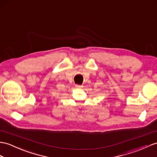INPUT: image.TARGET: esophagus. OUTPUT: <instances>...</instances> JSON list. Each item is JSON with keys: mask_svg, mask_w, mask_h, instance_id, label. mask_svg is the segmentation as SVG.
Returning a JSON list of instances; mask_svg holds the SVG:
<instances>
[{"mask_svg": "<svg viewBox=\"0 0 157 157\" xmlns=\"http://www.w3.org/2000/svg\"><path fill=\"white\" fill-rule=\"evenodd\" d=\"M75 86H76V88H81V85H76Z\"/></svg>", "mask_w": 157, "mask_h": 157, "instance_id": "esophagus-1", "label": "esophagus"}]
</instances>
